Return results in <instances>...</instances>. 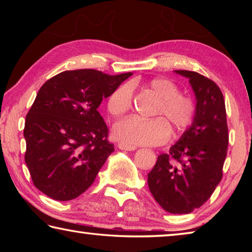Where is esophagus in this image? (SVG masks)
I'll return each mask as SVG.
<instances>
[{"label": "esophagus", "mask_w": 252, "mask_h": 252, "mask_svg": "<svg viewBox=\"0 0 252 252\" xmlns=\"http://www.w3.org/2000/svg\"><path fill=\"white\" fill-rule=\"evenodd\" d=\"M118 147L119 149H121V150H126V151H134L135 150V147L133 146H129V144H126V143H118Z\"/></svg>", "instance_id": "34e87169"}]
</instances>
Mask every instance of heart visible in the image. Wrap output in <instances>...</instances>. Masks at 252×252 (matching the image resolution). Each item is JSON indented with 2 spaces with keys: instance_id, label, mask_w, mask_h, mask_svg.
Segmentation results:
<instances>
[{
  "instance_id": "obj_1",
  "label": "heart",
  "mask_w": 252,
  "mask_h": 252,
  "mask_svg": "<svg viewBox=\"0 0 252 252\" xmlns=\"http://www.w3.org/2000/svg\"><path fill=\"white\" fill-rule=\"evenodd\" d=\"M147 90L159 97L151 116L155 119L144 120L130 117L119 121L113 127V134L122 143L129 146H159L174 135L182 134L194 122L197 103L189 94L180 93L177 83L168 78H153L144 85ZM133 93L129 84L119 87L108 100V112L113 118H120L131 111Z\"/></svg>"
}]
</instances>
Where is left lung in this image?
<instances>
[{
	"mask_svg": "<svg viewBox=\"0 0 252 252\" xmlns=\"http://www.w3.org/2000/svg\"><path fill=\"white\" fill-rule=\"evenodd\" d=\"M176 73L189 79L197 100V116L169 153L158 156L148 173V186L165 211L182 215L201 207L222 179L229 133L218 85L193 71L176 70Z\"/></svg>",
	"mask_w": 252,
	"mask_h": 252,
	"instance_id": "obj_1",
	"label": "left lung"
}]
</instances>
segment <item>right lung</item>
<instances>
[{
  "mask_svg": "<svg viewBox=\"0 0 252 252\" xmlns=\"http://www.w3.org/2000/svg\"><path fill=\"white\" fill-rule=\"evenodd\" d=\"M130 75L64 71L42 85L24 126L25 163L41 192L67 201L92 185L114 151L97 108Z\"/></svg>",
  "mask_w": 252,
  "mask_h": 252,
  "instance_id": "right-lung-1",
  "label": "right lung"
}]
</instances>
